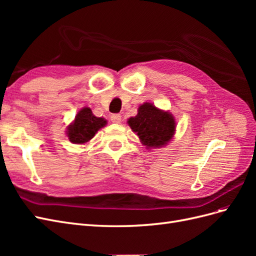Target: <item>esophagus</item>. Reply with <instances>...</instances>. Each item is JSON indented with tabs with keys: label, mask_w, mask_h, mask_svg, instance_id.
Masks as SVG:
<instances>
[{
	"label": "esophagus",
	"mask_w": 256,
	"mask_h": 256,
	"mask_svg": "<svg viewBox=\"0 0 256 256\" xmlns=\"http://www.w3.org/2000/svg\"><path fill=\"white\" fill-rule=\"evenodd\" d=\"M111 120L115 124H120L122 122V116L120 114H113L111 116Z\"/></svg>",
	"instance_id": "34e87169"
}]
</instances>
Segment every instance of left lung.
<instances>
[{
  "label": "left lung",
  "instance_id": "1",
  "mask_svg": "<svg viewBox=\"0 0 256 256\" xmlns=\"http://www.w3.org/2000/svg\"><path fill=\"white\" fill-rule=\"evenodd\" d=\"M127 124L147 150L166 146L176 132L173 114L150 102H144L138 106V114L128 118Z\"/></svg>",
  "mask_w": 256,
  "mask_h": 256
}]
</instances>
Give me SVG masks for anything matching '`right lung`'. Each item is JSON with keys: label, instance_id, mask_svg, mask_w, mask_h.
Wrapping results in <instances>:
<instances>
[{"label": "right lung", "instance_id": "1", "mask_svg": "<svg viewBox=\"0 0 256 256\" xmlns=\"http://www.w3.org/2000/svg\"><path fill=\"white\" fill-rule=\"evenodd\" d=\"M106 120L97 118L88 106H84L76 113L74 120L67 126L66 134L74 144H88L98 131L106 126Z\"/></svg>", "mask_w": 256, "mask_h": 256}]
</instances>
